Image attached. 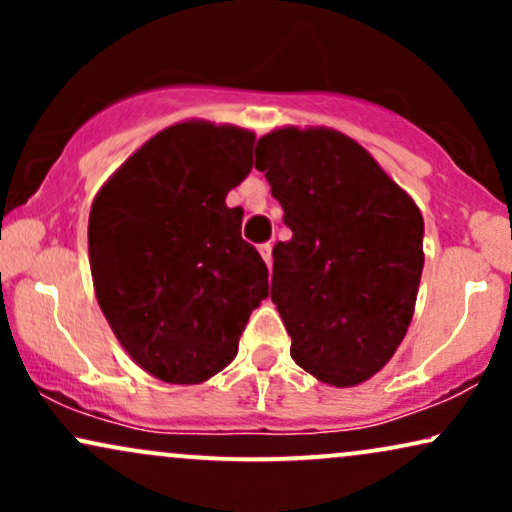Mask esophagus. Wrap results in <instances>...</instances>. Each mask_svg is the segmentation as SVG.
<instances>
[{
    "mask_svg": "<svg viewBox=\"0 0 512 512\" xmlns=\"http://www.w3.org/2000/svg\"><path fill=\"white\" fill-rule=\"evenodd\" d=\"M257 250H260L264 264H267V267H272V245L264 243V245H260V248H257Z\"/></svg>",
    "mask_w": 512,
    "mask_h": 512,
    "instance_id": "1",
    "label": "esophagus"
}]
</instances>
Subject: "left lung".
I'll use <instances>...</instances> for the list:
<instances>
[{"instance_id": "1", "label": "left lung", "mask_w": 512, "mask_h": 512, "mask_svg": "<svg viewBox=\"0 0 512 512\" xmlns=\"http://www.w3.org/2000/svg\"><path fill=\"white\" fill-rule=\"evenodd\" d=\"M255 158L291 228V240L272 250V301L291 358L320 383H366L409 330L424 269V216L337 129H274L260 137Z\"/></svg>"}]
</instances>
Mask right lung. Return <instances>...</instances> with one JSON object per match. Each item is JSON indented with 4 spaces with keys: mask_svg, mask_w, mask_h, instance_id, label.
<instances>
[{
    "mask_svg": "<svg viewBox=\"0 0 512 512\" xmlns=\"http://www.w3.org/2000/svg\"><path fill=\"white\" fill-rule=\"evenodd\" d=\"M255 132L187 120L139 146L88 216L93 289L117 342L146 373L199 385L238 354L267 298V264L240 238L226 195L252 168Z\"/></svg>",
    "mask_w": 512,
    "mask_h": 512,
    "instance_id": "add662e5",
    "label": "right lung"
}]
</instances>
